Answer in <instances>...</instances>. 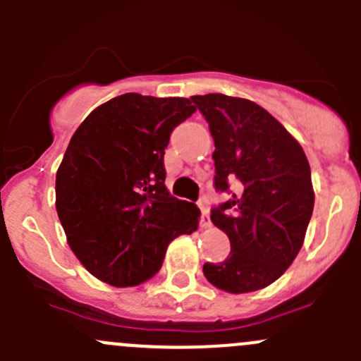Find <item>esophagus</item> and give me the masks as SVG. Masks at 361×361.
<instances>
[{
    "mask_svg": "<svg viewBox=\"0 0 361 361\" xmlns=\"http://www.w3.org/2000/svg\"><path fill=\"white\" fill-rule=\"evenodd\" d=\"M199 209H201V227L202 228H209L211 227V220H209V209H207L206 201H199Z\"/></svg>",
    "mask_w": 361,
    "mask_h": 361,
    "instance_id": "esophagus-1",
    "label": "esophagus"
}]
</instances>
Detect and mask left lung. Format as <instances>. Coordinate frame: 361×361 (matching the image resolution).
<instances>
[{
    "mask_svg": "<svg viewBox=\"0 0 361 361\" xmlns=\"http://www.w3.org/2000/svg\"><path fill=\"white\" fill-rule=\"evenodd\" d=\"M214 140V187L234 188L211 211L231 255L204 264L207 281L227 293H250L285 274L304 245L314 207L311 167L300 143L267 110L245 97L192 96Z\"/></svg>",
    "mask_w": 361,
    "mask_h": 361,
    "instance_id": "8db88e82",
    "label": "left lung"
}]
</instances>
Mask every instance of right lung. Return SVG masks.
<instances>
[{"instance_id": "1", "label": "right lung", "mask_w": 361, "mask_h": 361, "mask_svg": "<svg viewBox=\"0 0 361 361\" xmlns=\"http://www.w3.org/2000/svg\"><path fill=\"white\" fill-rule=\"evenodd\" d=\"M195 111L187 97L129 92L89 113L56 176L68 245L99 281L126 288L154 278L167 246L199 227L195 204L166 188L171 133Z\"/></svg>"}]
</instances>
